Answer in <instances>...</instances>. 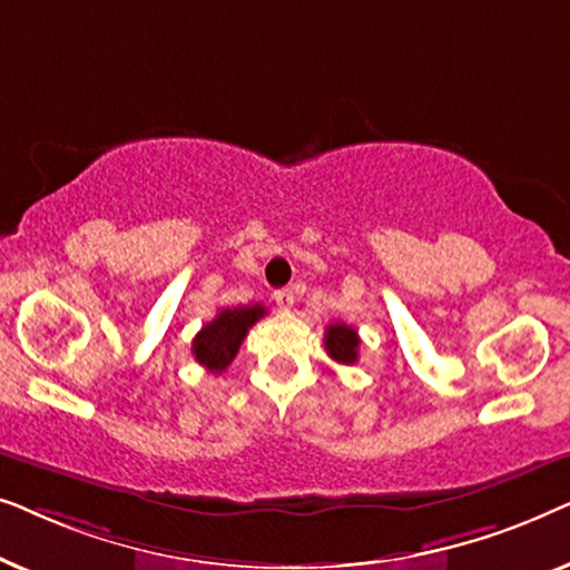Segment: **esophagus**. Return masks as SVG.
Returning <instances> with one entry per match:
<instances>
[{"instance_id": "esophagus-1", "label": "esophagus", "mask_w": 570, "mask_h": 570, "mask_svg": "<svg viewBox=\"0 0 570 570\" xmlns=\"http://www.w3.org/2000/svg\"><path fill=\"white\" fill-rule=\"evenodd\" d=\"M275 303H277L279 311H291L293 303H295V295H293L291 287H283V291H277L275 293Z\"/></svg>"}]
</instances>
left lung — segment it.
Listing matches in <instances>:
<instances>
[{
  "mask_svg": "<svg viewBox=\"0 0 570 570\" xmlns=\"http://www.w3.org/2000/svg\"><path fill=\"white\" fill-rule=\"evenodd\" d=\"M357 347H361V337L353 326L334 322L326 326L324 332V350L332 361H337L342 365H353L357 361Z\"/></svg>",
  "mask_w": 570,
  "mask_h": 570,
  "instance_id": "8db88e82",
  "label": "left lung"
}]
</instances>
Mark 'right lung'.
<instances>
[{"label": "right lung", "mask_w": 570, "mask_h": 570, "mask_svg": "<svg viewBox=\"0 0 570 570\" xmlns=\"http://www.w3.org/2000/svg\"><path fill=\"white\" fill-rule=\"evenodd\" d=\"M264 314H267V308L259 306V303H254V306L217 311L213 322L202 326L199 334L191 342V353L197 357L202 368H207L209 373H223L228 368L248 330H252Z\"/></svg>", "instance_id": "1"}]
</instances>
